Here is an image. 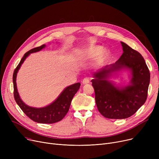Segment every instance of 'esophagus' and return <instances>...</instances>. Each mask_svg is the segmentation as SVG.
<instances>
[{
	"label": "esophagus",
	"instance_id": "34e87169",
	"mask_svg": "<svg viewBox=\"0 0 159 159\" xmlns=\"http://www.w3.org/2000/svg\"><path fill=\"white\" fill-rule=\"evenodd\" d=\"M82 84H88L89 82V79L88 78H85L82 80Z\"/></svg>",
	"mask_w": 159,
	"mask_h": 159
}]
</instances>
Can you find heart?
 I'll use <instances>...</instances> for the list:
<instances>
[{"mask_svg": "<svg viewBox=\"0 0 159 159\" xmlns=\"http://www.w3.org/2000/svg\"><path fill=\"white\" fill-rule=\"evenodd\" d=\"M110 56V50L104 49L101 46L94 45L86 49L82 55V59L84 61H93L97 58V65L102 66L109 61Z\"/></svg>", "mask_w": 159, "mask_h": 159, "instance_id": "obj_1", "label": "heart"}]
</instances>
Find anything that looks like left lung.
Here are the masks:
<instances>
[{"mask_svg": "<svg viewBox=\"0 0 159 159\" xmlns=\"http://www.w3.org/2000/svg\"><path fill=\"white\" fill-rule=\"evenodd\" d=\"M120 43L123 53L119 59L93 73L91 80L98 110L107 119H126L136 113L146 101L150 81L143 57L126 43ZM123 70L130 73L129 84L116 85L109 79Z\"/></svg>", "mask_w": 159, "mask_h": 159, "instance_id": "8db88e82", "label": "left lung"}]
</instances>
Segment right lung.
<instances>
[{
	"instance_id": "obj_1",
	"label": "right lung",
	"mask_w": 159,
	"mask_h": 159,
	"mask_svg": "<svg viewBox=\"0 0 159 159\" xmlns=\"http://www.w3.org/2000/svg\"><path fill=\"white\" fill-rule=\"evenodd\" d=\"M46 46L45 44H43L33 48L25 53L22 58L13 75L14 98L20 109L32 120L40 124H53L61 121L68 113L72 99L80 88V83L77 82L66 87L55 101L49 105L43 107H35L28 106L22 101L18 92L16 82L17 73L26 58L31 53L38 52Z\"/></svg>"
}]
</instances>
